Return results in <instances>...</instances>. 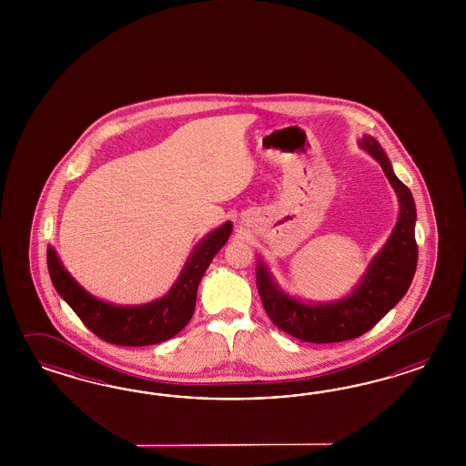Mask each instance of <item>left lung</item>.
Listing matches in <instances>:
<instances>
[{
  "mask_svg": "<svg viewBox=\"0 0 466 466\" xmlns=\"http://www.w3.org/2000/svg\"><path fill=\"white\" fill-rule=\"evenodd\" d=\"M359 147L380 162L384 176L395 189L400 213L393 232L381 251L370 259L352 292L329 302H306L282 290L268 265L261 258L258 259L256 285L269 319L277 328L302 341L335 343L364 335L407 294L417 269V210L413 197L409 187L396 177L380 141L364 135Z\"/></svg>",
  "mask_w": 466,
  "mask_h": 466,
  "instance_id": "left-lung-1",
  "label": "left lung"
}]
</instances>
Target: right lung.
<instances>
[{"label": "right lung", "mask_w": 466, "mask_h": 466, "mask_svg": "<svg viewBox=\"0 0 466 466\" xmlns=\"http://www.w3.org/2000/svg\"><path fill=\"white\" fill-rule=\"evenodd\" d=\"M230 234L232 222L213 228L195 246L169 292L140 306H117L86 292L63 267L53 246H47V268L57 294L99 339L123 347L156 345L172 339L189 323L198 285Z\"/></svg>", "instance_id": "1"}]
</instances>
